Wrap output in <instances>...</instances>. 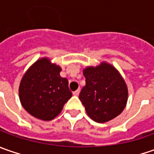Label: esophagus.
I'll return each mask as SVG.
<instances>
[{
	"label": "esophagus",
	"mask_w": 154,
	"mask_h": 154,
	"mask_svg": "<svg viewBox=\"0 0 154 154\" xmlns=\"http://www.w3.org/2000/svg\"><path fill=\"white\" fill-rule=\"evenodd\" d=\"M80 89H78V90L74 91V92H73V94H74V96H78V95L80 94Z\"/></svg>",
	"instance_id": "1"
}]
</instances>
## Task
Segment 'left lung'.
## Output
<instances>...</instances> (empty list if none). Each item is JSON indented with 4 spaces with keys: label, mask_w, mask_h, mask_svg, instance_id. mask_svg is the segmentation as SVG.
<instances>
[{
    "label": "left lung",
    "mask_w": 154,
    "mask_h": 154,
    "mask_svg": "<svg viewBox=\"0 0 154 154\" xmlns=\"http://www.w3.org/2000/svg\"><path fill=\"white\" fill-rule=\"evenodd\" d=\"M86 86L79 98L87 115L97 122H105L120 115L128 100V89L114 67L107 63L84 70Z\"/></svg>",
    "instance_id": "8db88e82"
}]
</instances>
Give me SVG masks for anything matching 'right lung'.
Wrapping results in <instances>:
<instances>
[{
	"mask_svg": "<svg viewBox=\"0 0 154 154\" xmlns=\"http://www.w3.org/2000/svg\"><path fill=\"white\" fill-rule=\"evenodd\" d=\"M61 68L47 58L35 62L21 80L19 93L21 104L38 119L51 121L60 114L72 97L68 80L60 76Z\"/></svg>",
	"mask_w": 154,
	"mask_h": 154,
	"instance_id": "1",
	"label": "right lung"
}]
</instances>
